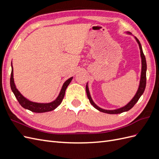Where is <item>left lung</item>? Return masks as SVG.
<instances>
[{"label": "left lung", "instance_id": "8db88e82", "mask_svg": "<svg viewBox=\"0 0 159 159\" xmlns=\"http://www.w3.org/2000/svg\"><path fill=\"white\" fill-rule=\"evenodd\" d=\"M135 39L137 40V42H138L139 48H140V50H141V61H142V71H141V81H140V85H139V87L138 89V91L137 93L134 95V97L132 99V100L127 105L124 106L120 109H117L115 110H105L103 109H102L99 107L98 106L96 105L94 102H93L92 99H91L89 92V89H88V85H86V93H87V95L88 98L89 100L90 103L93 105V106L97 109L98 110H99V111H102L105 113H109V114H118V113H121L125 111H127L131 109L135 103L138 102V100L140 98L141 96L142 95V94L143 93L145 89V87H146V82H147V77H146V71H147V62H146V58L145 56L143 54V52L142 50V47L141 45V43L139 42V40L137 39V38L135 37Z\"/></svg>", "mask_w": 159, "mask_h": 159}]
</instances>
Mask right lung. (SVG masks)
Here are the masks:
<instances>
[{"mask_svg": "<svg viewBox=\"0 0 159 159\" xmlns=\"http://www.w3.org/2000/svg\"><path fill=\"white\" fill-rule=\"evenodd\" d=\"M71 80H72V78H70L66 81V82L64 84L63 86H62V88L61 89V91L58 95V97H57L54 102L49 103H38L35 102H32L22 95V94L19 92L18 90L16 89L15 84H14V82L12 66V71H11V75L10 83H11V88L12 92L14 93L16 98L18 100V102L20 104V105L22 107L30 110L31 111L34 112V113H44V112L50 111L55 109L57 106H58V105H60L62 100H63L64 98L66 89L67 87L68 86V85L70 84V83L71 82Z\"/></svg>", "mask_w": 159, "mask_h": 159, "instance_id": "obj_1", "label": "right lung"}]
</instances>
